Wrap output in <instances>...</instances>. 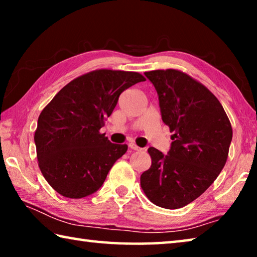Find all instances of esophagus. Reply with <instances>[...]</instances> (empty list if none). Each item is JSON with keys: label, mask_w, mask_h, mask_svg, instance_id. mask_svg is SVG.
I'll list each match as a JSON object with an SVG mask.
<instances>
[{"label": "esophagus", "mask_w": 257, "mask_h": 257, "mask_svg": "<svg viewBox=\"0 0 257 257\" xmlns=\"http://www.w3.org/2000/svg\"><path fill=\"white\" fill-rule=\"evenodd\" d=\"M128 146L130 147V149H132V150H134V151H141L142 149H141V147H139V146H137L136 144H135V143L134 142H130L129 143V144H128Z\"/></svg>", "instance_id": "obj_1"}]
</instances>
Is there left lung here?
<instances>
[{
  "label": "left lung",
  "mask_w": 257,
  "mask_h": 257,
  "mask_svg": "<svg viewBox=\"0 0 257 257\" xmlns=\"http://www.w3.org/2000/svg\"><path fill=\"white\" fill-rule=\"evenodd\" d=\"M159 95L163 122L170 128L169 155L150 147L152 165L141 176L144 194L155 205L176 210L195 201L227 162L232 128L211 90L177 69L145 72Z\"/></svg>",
  "instance_id": "left-lung-1"
}]
</instances>
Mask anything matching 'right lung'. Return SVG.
Segmentation results:
<instances>
[{
	"instance_id": "add662e5",
	"label": "right lung",
	"mask_w": 257,
	"mask_h": 257,
	"mask_svg": "<svg viewBox=\"0 0 257 257\" xmlns=\"http://www.w3.org/2000/svg\"><path fill=\"white\" fill-rule=\"evenodd\" d=\"M145 80L138 72L97 69L71 80L43 108L34 135L38 167L60 195L82 198L103 185L128 146L99 130L120 94Z\"/></svg>"
}]
</instances>
